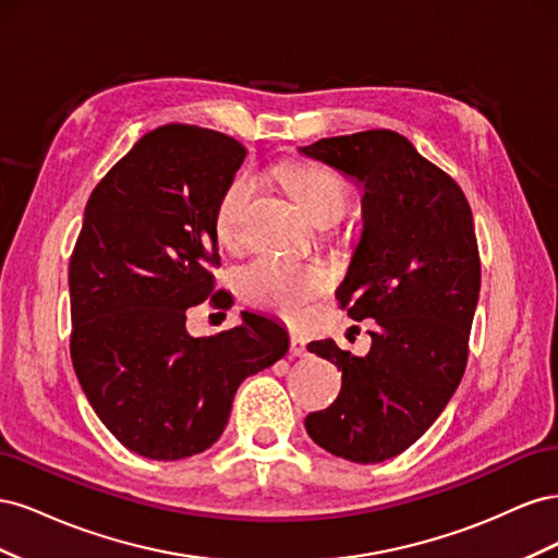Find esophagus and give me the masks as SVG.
Wrapping results in <instances>:
<instances>
[{"label": "esophagus", "mask_w": 558, "mask_h": 558, "mask_svg": "<svg viewBox=\"0 0 558 558\" xmlns=\"http://www.w3.org/2000/svg\"><path fill=\"white\" fill-rule=\"evenodd\" d=\"M291 356H298V359H305L307 356V342L305 337L300 335H291Z\"/></svg>", "instance_id": "esophagus-1"}]
</instances>
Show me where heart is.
<instances>
[{"instance_id": "b5f03b06", "label": "heart", "mask_w": 558, "mask_h": 558, "mask_svg": "<svg viewBox=\"0 0 558 558\" xmlns=\"http://www.w3.org/2000/svg\"><path fill=\"white\" fill-rule=\"evenodd\" d=\"M277 177L318 228L335 226L351 205L347 181L326 167L283 165ZM256 191L258 183L253 174H238L226 185L216 207V232L223 242H232L240 234L244 214ZM234 283L246 305L272 312L286 320H302L312 302L326 291L328 279L316 265L260 256L240 269Z\"/></svg>"}]
</instances>
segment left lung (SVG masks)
<instances>
[{
	"mask_svg": "<svg viewBox=\"0 0 558 558\" xmlns=\"http://www.w3.org/2000/svg\"><path fill=\"white\" fill-rule=\"evenodd\" d=\"M300 150L363 185V234L337 300L353 320L375 318L367 356L307 344L342 369V391L305 428L335 456L381 463L433 426L465 373L482 279L475 223L461 185L393 130Z\"/></svg>",
	"mask_w": 558,
	"mask_h": 558,
	"instance_id": "8db88e82",
	"label": "left lung"
}]
</instances>
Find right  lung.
Here are the masks:
<instances>
[{"mask_svg": "<svg viewBox=\"0 0 558 558\" xmlns=\"http://www.w3.org/2000/svg\"><path fill=\"white\" fill-rule=\"evenodd\" d=\"M228 134L195 125L146 132L83 214L70 260L72 363L95 414L130 451L179 461L221 437L240 384L289 351L272 318L191 337L185 310L211 298L221 265L216 207L244 162Z\"/></svg>", "mask_w": 558, "mask_h": 558, "instance_id": "add662e5", "label": "right lung"}]
</instances>
